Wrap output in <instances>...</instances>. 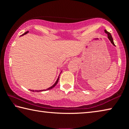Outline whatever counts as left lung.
<instances>
[{"instance_id": "left-lung-1", "label": "left lung", "mask_w": 129, "mask_h": 129, "mask_svg": "<svg viewBox=\"0 0 129 129\" xmlns=\"http://www.w3.org/2000/svg\"><path fill=\"white\" fill-rule=\"evenodd\" d=\"M104 31H105V33H106V34L108 35V38L109 40H110V42H111V43H112L113 45L115 46V44H114V40H113V38H112V36H111V34L109 33V32H108L106 29H105Z\"/></svg>"}]
</instances>
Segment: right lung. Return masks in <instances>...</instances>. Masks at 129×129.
<instances>
[{
	"mask_svg": "<svg viewBox=\"0 0 129 129\" xmlns=\"http://www.w3.org/2000/svg\"><path fill=\"white\" fill-rule=\"evenodd\" d=\"M29 32V31H27V32H25V33L24 34H22L21 36H23V35H25V34H28ZM62 72V71H61V73ZM60 73V74H61ZM59 75L58 76V79H57V80H56V82H55V83L53 84V85L52 86H51V87H50L49 88H48V89H45V90H30V91H37V92H39V91H46V90H50V89H53V87H54L55 86V85H56V84H57V83H58V80H59Z\"/></svg>",
	"mask_w": 129,
	"mask_h": 129,
	"instance_id": "right-lung-1",
	"label": "right lung"
}]
</instances>
